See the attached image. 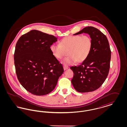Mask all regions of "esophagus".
Masks as SVG:
<instances>
[{
  "instance_id": "1",
  "label": "esophagus",
  "mask_w": 127,
  "mask_h": 127,
  "mask_svg": "<svg viewBox=\"0 0 127 127\" xmlns=\"http://www.w3.org/2000/svg\"><path fill=\"white\" fill-rule=\"evenodd\" d=\"M63 68H64V69L65 70H66V69H67L68 68V67H67V66H63Z\"/></svg>"
}]
</instances>
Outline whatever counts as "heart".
Here are the masks:
<instances>
[{
	"label": "heart",
	"instance_id": "b5f03b06",
	"mask_svg": "<svg viewBox=\"0 0 127 127\" xmlns=\"http://www.w3.org/2000/svg\"><path fill=\"white\" fill-rule=\"evenodd\" d=\"M92 47V40L89 35L69 36L63 38L60 44H53L50 50L58 59L68 56L62 61L66 66L77 63H81L88 58Z\"/></svg>",
	"mask_w": 127,
	"mask_h": 127
}]
</instances>
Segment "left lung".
<instances>
[{"label": "left lung", "mask_w": 127, "mask_h": 127, "mask_svg": "<svg viewBox=\"0 0 127 127\" xmlns=\"http://www.w3.org/2000/svg\"><path fill=\"white\" fill-rule=\"evenodd\" d=\"M87 33L92 40V47L88 58L80 65L71 66L74 75L71 83L79 92L96 91L107 78L110 68L111 50L106 36L93 27L84 28L74 35Z\"/></svg>", "instance_id": "8db88e82"}]
</instances>
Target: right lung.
<instances>
[{
  "instance_id": "1",
  "label": "right lung",
  "mask_w": 127,
  "mask_h": 127,
  "mask_svg": "<svg viewBox=\"0 0 127 127\" xmlns=\"http://www.w3.org/2000/svg\"><path fill=\"white\" fill-rule=\"evenodd\" d=\"M57 38L38 30H31L20 37L14 56L17 78L33 95H45L53 91L64 72L50 46Z\"/></svg>"
}]
</instances>
